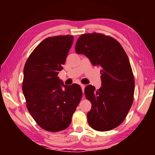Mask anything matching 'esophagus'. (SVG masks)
Here are the masks:
<instances>
[{
	"instance_id": "esophagus-1",
	"label": "esophagus",
	"mask_w": 155,
	"mask_h": 155,
	"mask_svg": "<svg viewBox=\"0 0 155 155\" xmlns=\"http://www.w3.org/2000/svg\"><path fill=\"white\" fill-rule=\"evenodd\" d=\"M81 89H82L83 93H84V90H85V85H83V84H81Z\"/></svg>"
}]
</instances>
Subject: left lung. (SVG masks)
Instances as JSON below:
<instances>
[{
	"label": "left lung",
	"mask_w": 155,
	"mask_h": 155,
	"mask_svg": "<svg viewBox=\"0 0 155 155\" xmlns=\"http://www.w3.org/2000/svg\"><path fill=\"white\" fill-rule=\"evenodd\" d=\"M75 51L88 57L94 65L101 67L102 86L85 88L86 98L91 103L87 122L93 129L107 131L120 125L132 106L135 79L129 59L118 41L104 34L81 35Z\"/></svg>",
	"instance_id": "obj_1"
}]
</instances>
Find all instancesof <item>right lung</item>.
I'll list each match as a JSON object with an SVG mask.
<instances>
[{"instance_id":"right-lung-1","label":"right lung","mask_w":155,"mask_h":155,"mask_svg":"<svg viewBox=\"0 0 155 155\" xmlns=\"http://www.w3.org/2000/svg\"><path fill=\"white\" fill-rule=\"evenodd\" d=\"M73 40L69 35L46 38L25 65L22 88L28 111L37 124L50 132L69 127L82 98L79 85H64L58 77Z\"/></svg>"}]
</instances>
